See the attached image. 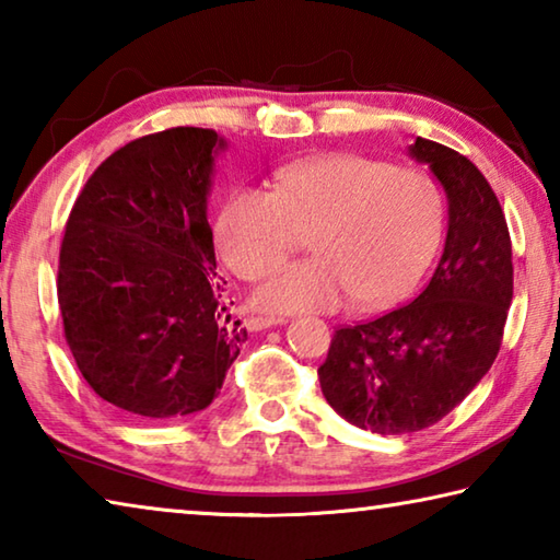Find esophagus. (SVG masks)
<instances>
[{
  "mask_svg": "<svg viewBox=\"0 0 560 560\" xmlns=\"http://www.w3.org/2000/svg\"><path fill=\"white\" fill-rule=\"evenodd\" d=\"M279 324H283L281 316H249L246 318V328L249 330H264V328H271Z\"/></svg>",
  "mask_w": 560,
  "mask_h": 560,
  "instance_id": "34e87169",
  "label": "esophagus"
}]
</instances>
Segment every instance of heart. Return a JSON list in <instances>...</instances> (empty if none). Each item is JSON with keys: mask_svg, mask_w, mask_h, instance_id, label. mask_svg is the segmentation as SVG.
I'll return each instance as SVG.
<instances>
[{"mask_svg": "<svg viewBox=\"0 0 560 560\" xmlns=\"http://www.w3.org/2000/svg\"><path fill=\"white\" fill-rule=\"evenodd\" d=\"M444 232V197L428 170L368 155L283 167L273 192L236 187L217 214V246L236 277L257 281L308 234L314 259L273 271L254 293L264 311L358 308L402 299L428 271Z\"/></svg>", "mask_w": 560, "mask_h": 560, "instance_id": "1", "label": "heart"}]
</instances>
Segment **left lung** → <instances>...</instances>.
<instances>
[{
  "label": "left lung",
  "instance_id": "left-lung-1",
  "mask_svg": "<svg viewBox=\"0 0 560 560\" xmlns=\"http://www.w3.org/2000/svg\"><path fill=\"white\" fill-rule=\"evenodd\" d=\"M447 192L442 259L417 296L340 326L318 368L328 405L360 430L410 434L440 422L489 373L514 296L511 236L494 189L457 150L417 138Z\"/></svg>",
  "mask_w": 560,
  "mask_h": 560
}]
</instances>
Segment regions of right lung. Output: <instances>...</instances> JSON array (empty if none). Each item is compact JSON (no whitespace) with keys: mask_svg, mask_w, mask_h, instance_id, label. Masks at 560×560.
Listing matches in <instances>:
<instances>
[{"mask_svg":"<svg viewBox=\"0 0 560 560\" xmlns=\"http://www.w3.org/2000/svg\"><path fill=\"white\" fill-rule=\"evenodd\" d=\"M222 145L189 126L130 140L86 179L66 222V343L91 390L126 415L205 410L246 340L230 326L205 214Z\"/></svg>","mask_w":560,"mask_h":560,"instance_id":"add662e5","label":"right lung"}]
</instances>
